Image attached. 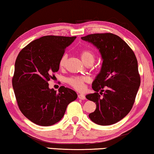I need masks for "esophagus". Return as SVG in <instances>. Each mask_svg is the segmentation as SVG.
Listing matches in <instances>:
<instances>
[{
	"mask_svg": "<svg viewBox=\"0 0 154 154\" xmlns=\"http://www.w3.org/2000/svg\"><path fill=\"white\" fill-rule=\"evenodd\" d=\"M78 98L80 100H85L86 99V97H85L84 94H79V95H78Z\"/></svg>",
	"mask_w": 154,
	"mask_h": 154,
	"instance_id": "esophagus-1",
	"label": "esophagus"
}]
</instances>
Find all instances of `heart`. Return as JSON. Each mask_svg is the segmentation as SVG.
Returning <instances> with one entry per match:
<instances>
[{"label":"heart","mask_w":154,"mask_h":154,"mask_svg":"<svg viewBox=\"0 0 154 154\" xmlns=\"http://www.w3.org/2000/svg\"><path fill=\"white\" fill-rule=\"evenodd\" d=\"M80 57L83 61V62L86 64L88 63H93L95 59V55L91 50L84 49L80 51ZM68 55L63 54L61 57L59 61V65L60 68H63L67 62ZM88 81V78L85 76H72L66 79V82L73 87L77 91H82L84 88V84Z\"/></svg>","instance_id":"1"}]
</instances>
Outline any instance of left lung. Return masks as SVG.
<instances>
[{
	"label": "left lung",
	"mask_w": 154,
	"mask_h": 154,
	"mask_svg": "<svg viewBox=\"0 0 154 154\" xmlns=\"http://www.w3.org/2000/svg\"><path fill=\"white\" fill-rule=\"evenodd\" d=\"M82 39L95 45L103 60L100 72L92 84L95 92L86 96L96 104L95 111L88 117L97 125H113L131 110L140 85L136 55L116 34H93Z\"/></svg>",
	"instance_id": "1"
}]
</instances>
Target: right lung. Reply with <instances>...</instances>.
Segmentation results:
<instances>
[{
	"mask_svg": "<svg viewBox=\"0 0 154 154\" xmlns=\"http://www.w3.org/2000/svg\"><path fill=\"white\" fill-rule=\"evenodd\" d=\"M76 36H44L20 50L14 66L12 86L20 111L40 126L60 121L66 108L77 98L72 89L49 88L48 81L59 69V61Z\"/></svg>",
	"mask_w": 154,
	"mask_h": 154,
	"instance_id": "right-lung-1",
	"label": "right lung"
}]
</instances>
